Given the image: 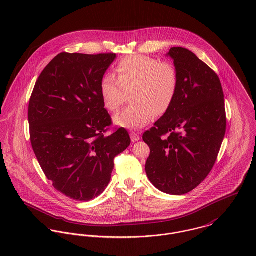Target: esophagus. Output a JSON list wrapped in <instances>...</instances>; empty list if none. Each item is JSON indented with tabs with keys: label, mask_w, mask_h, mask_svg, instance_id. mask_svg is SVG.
I'll use <instances>...</instances> for the list:
<instances>
[{
	"label": "esophagus",
	"mask_w": 256,
	"mask_h": 256,
	"mask_svg": "<svg viewBox=\"0 0 256 256\" xmlns=\"http://www.w3.org/2000/svg\"><path fill=\"white\" fill-rule=\"evenodd\" d=\"M130 137H131L132 143H136V142H138L140 140V136L138 134H136V133H131Z\"/></svg>",
	"instance_id": "obj_1"
}]
</instances>
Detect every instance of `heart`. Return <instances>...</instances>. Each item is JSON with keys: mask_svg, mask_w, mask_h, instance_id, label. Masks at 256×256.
I'll use <instances>...</instances> for the list:
<instances>
[{"mask_svg": "<svg viewBox=\"0 0 256 256\" xmlns=\"http://www.w3.org/2000/svg\"><path fill=\"white\" fill-rule=\"evenodd\" d=\"M117 78L108 74L100 82L104 106L115 112L124 104L127 94L133 104L113 117L115 125L128 129L144 127L154 115L162 116L172 106L178 90V73L168 62L137 55L122 59L116 67Z\"/></svg>", "mask_w": 256, "mask_h": 256, "instance_id": "obj_1", "label": "heart"}]
</instances>
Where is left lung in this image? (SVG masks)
Listing matches in <instances>:
<instances>
[{
	"instance_id": "1",
	"label": "left lung",
	"mask_w": 256,
	"mask_h": 256,
	"mask_svg": "<svg viewBox=\"0 0 256 256\" xmlns=\"http://www.w3.org/2000/svg\"><path fill=\"white\" fill-rule=\"evenodd\" d=\"M178 73V90L168 110L146 131L150 152L146 174L152 185L183 195L212 170L226 133V110L219 76L194 53L172 47L166 54Z\"/></svg>"
}]
</instances>
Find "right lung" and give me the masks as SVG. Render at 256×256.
I'll use <instances>...</instances> for the list:
<instances>
[{
	"mask_svg": "<svg viewBox=\"0 0 256 256\" xmlns=\"http://www.w3.org/2000/svg\"><path fill=\"white\" fill-rule=\"evenodd\" d=\"M116 54H58L40 74L30 106V142L54 188L90 201L108 187L114 158L131 143L124 128L106 136L111 117L100 82Z\"/></svg>",
	"mask_w": 256,
	"mask_h": 256,
	"instance_id": "1",
	"label": "right lung"
}]
</instances>
